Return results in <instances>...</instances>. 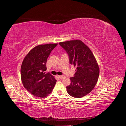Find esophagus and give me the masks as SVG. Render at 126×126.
Wrapping results in <instances>:
<instances>
[{
  "label": "esophagus",
  "instance_id": "obj_1",
  "mask_svg": "<svg viewBox=\"0 0 126 126\" xmlns=\"http://www.w3.org/2000/svg\"><path fill=\"white\" fill-rule=\"evenodd\" d=\"M64 77H65V76H63V75H62V76H58V77H59L60 79H63V78H64Z\"/></svg>",
  "mask_w": 126,
  "mask_h": 126
}]
</instances>
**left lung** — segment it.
Listing matches in <instances>:
<instances>
[{
  "mask_svg": "<svg viewBox=\"0 0 126 126\" xmlns=\"http://www.w3.org/2000/svg\"><path fill=\"white\" fill-rule=\"evenodd\" d=\"M69 56V63L76 67L71 83L66 87L71 96L81 98L90 93L97 82L99 68L97 60L89 47L83 42L74 40L59 43Z\"/></svg>",
  "mask_w": 126,
  "mask_h": 126,
  "instance_id": "left-lung-1",
  "label": "left lung"
}]
</instances>
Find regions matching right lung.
I'll return each mask as SVG.
<instances>
[{
  "instance_id": "add662e5",
  "label": "right lung",
  "mask_w": 126,
  "mask_h": 126,
  "mask_svg": "<svg viewBox=\"0 0 126 126\" xmlns=\"http://www.w3.org/2000/svg\"><path fill=\"white\" fill-rule=\"evenodd\" d=\"M58 44L40 45L32 48L22 62L21 79L26 89L35 97L45 98L54 89L57 80L45 74L47 58Z\"/></svg>"
}]
</instances>
